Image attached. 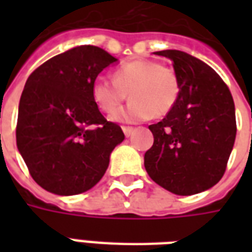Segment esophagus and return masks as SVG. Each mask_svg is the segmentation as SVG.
I'll return each mask as SVG.
<instances>
[{"mask_svg":"<svg viewBox=\"0 0 252 252\" xmlns=\"http://www.w3.org/2000/svg\"><path fill=\"white\" fill-rule=\"evenodd\" d=\"M123 132H124V135L126 136H131V133L133 132V128L132 126H123Z\"/></svg>","mask_w":252,"mask_h":252,"instance_id":"obj_1","label":"esophagus"}]
</instances>
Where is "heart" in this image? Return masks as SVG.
<instances>
[{
	"instance_id": "heart-1",
	"label": "heart",
	"mask_w": 252,
	"mask_h": 252,
	"mask_svg": "<svg viewBox=\"0 0 252 252\" xmlns=\"http://www.w3.org/2000/svg\"><path fill=\"white\" fill-rule=\"evenodd\" d=\"M129 93L132 99L124 109L113 113L117 121H140L163 117L180 98L181 82L173 67L154 59H135L121 64L115 78L99 75L94 79L92 94L104 113H112Z\"/></svg>"
}]
</instances>
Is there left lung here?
I'll list each match as a JSON object with an SVG mask.
<instances>
[{"label": "left lung", "mask_w": 252, "mask_h": 252, "mask_svg": "<svg viewBox=\"0 0 252 252\" xmlns=\"http://www.w3.org/2000/svg\"><path fill=\"white\" fill-rule=\"evenodd\" d=\"M155 55L173 61L181 93L163 120L148 126L154 144L144 154V167L171 193L195 194L216 185L227 169L236 136L232 94L200 59L178 50Z\"/></svg>", "instance_id": "left-lung-1"}]
</instances>
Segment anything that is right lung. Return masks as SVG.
Here are the masks:
<instances>
[{
    "label": "right lung",
    "instance_id": "add662e5",
    "mask_svg": "<svg viewBox=\"0 0 252 252\" xmlns=\"http://www.w3.org/2000/svg\"><path fill=\"white\" fill-rule=\"evenodd\" d=\"M117 59L94 46H79L48 59L31 74L21 94L16 140L31 177L43 189L72 195L92 189L124 140L101 115L92 88Z\"/></svg>",
    "mask_w": 252,
    "mask_h": 252
}]
</instances>
